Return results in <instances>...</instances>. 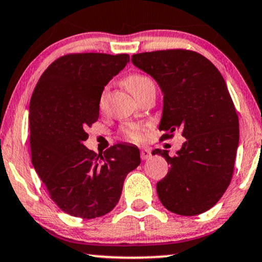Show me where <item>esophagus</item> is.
<instances>
[{
    "mask_svg": "<svg viewBox=\"0 0 262 262\" xmlns=\"http://www.w3.org/2000/svg\"><path fill=\"white\" fill-rule=\"evenodd\" d=\"M150 157H151L150 149H142V150H140V158H142L143 161H145V159L150 158Z\"/></svg>",
    "mask_w": 262,
    "mask_h": 262,
    "instance_id": "obj_1",
    "label": "esophagus"
}]
</instances>
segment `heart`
<instances>
[{
    "label": "heart",
    "instance_id": "1",
    "mask_svg": "<svg viewBox=\"0 0 262 262\" xmlns=\"http://www.w3.org/2000/svg\"><path fill=\"white\" fill-rule=\"evenodd\" d=\"M126 89L134 94L136 98H138L144 91L149 89L154 85V81L151 80L149 77L142 74H132L130 77H127L124 81ZM106 91H104L103 96H101L100 104H103L104 98H105ZM144 130H145V125L143 124H127L125 125L122 130V135L125 138L131 140V142H140L144 137Z\"/></svg>",
    "mask_w": 262,
    "mask_h": 262
}]
</instances>
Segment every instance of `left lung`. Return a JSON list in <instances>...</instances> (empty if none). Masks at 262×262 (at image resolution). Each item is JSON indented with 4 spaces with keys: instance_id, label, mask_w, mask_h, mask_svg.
Returning <instances> with one entry per match:
<instances>
[{
    "instance_id": "8db88e82",
    "label": "left lung",
    "mask_w": 262,
    "mask_h": 262,
    "mask_svg": "<svg viewBox=\"0 0 262 262\" xmlns=\"http://www.w3.org/2000/svg\"><path fill=\"white\" fill-rule=\"evenodd\" d=\"M131 61L163 93L162 139L175 131L187 139L172 157L152 151L170 164L157 183L159 201L178 215L202 214L228 188L238 145V118L225 79L207 58L185 49L139 53Z\"/></svg>"
}]
</instances>
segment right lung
Segmentation results:
<instances>
[{
  "label": "right lung",
  "instance_id": "obj_1",
  "mask_svg": "<svg viewBox=\"0 0 262 262\" xmlns=\"http://www.w3.org/2000/svg\"><path fill=\"white\" fill-rule=\"evenodd\" d=\"M130 61L127 54H67L48 66L29 105L34 169L51 199L75 217L111 211L127 173L140 164L139 149L122 143L98 156L87 149L86 128L99 118L104 87Z\"/></svg>",
  "mask_w": 262,
  "mask_h": 262
}]
</instances>
